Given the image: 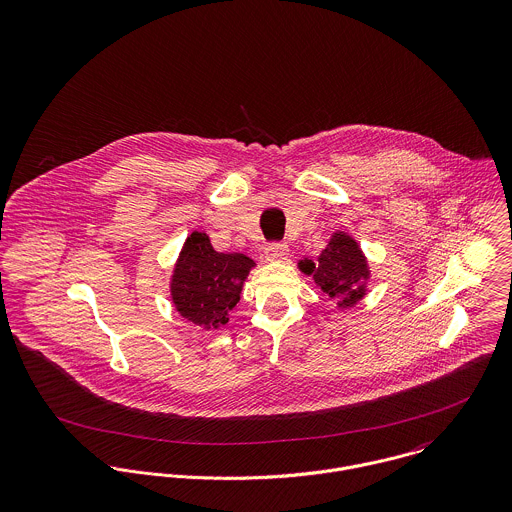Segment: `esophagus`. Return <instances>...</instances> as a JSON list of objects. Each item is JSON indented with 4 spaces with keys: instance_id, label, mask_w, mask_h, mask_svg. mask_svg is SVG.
I'll list each match as a JSON object with an SVG mask.
<instances>
[{
    "instance_id": "1",
    "label": "esophagus",
    "mask_w": 512,
    "mask_h": 512,
    "mask_svg": "<svg viewBox=\"0 0 512 512\" xmlns=\"http://www.w3.org/2000/svg\"><path fill=\"white\" fill-rule=\"evenodd\" d=\"M290 254V248L286 242H270L266 248H264V256L266 260L274 262V260H284L286 256Z\"/></svg>"
}]
</instances>
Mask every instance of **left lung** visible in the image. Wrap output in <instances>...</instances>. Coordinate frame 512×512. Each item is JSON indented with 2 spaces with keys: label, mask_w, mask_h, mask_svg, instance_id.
Masks as SVG:
<instances>
[{
  "label": "left lung",
  "mask_w": 512,
  "mask_h": 512,
  "mask_svg": "<svg viewBox=\"0 0 512 512\" xmlns=\"http://www.w3.org/2000/svg\"><path fill=\"white\" fill-rule=\"evenodd\" d=\"M301 270L313 274L315 284L341 307H351L365 293L363 280L368 278L365 256L357 242L345 234L331 238L319 256L317 268L305 260L301 262Z\"/></svg>",
  "instance_id": "8db88e82"
}]
</instances>
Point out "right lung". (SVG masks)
<instances>
[{"instance_id": "obj_1", "label": "right lung", "mask_w": 512, "mask_h": 512, "mask_svg": "<svg viewBox=\"0 0 512 512\" xmlns=\"http://www.w3.org/2000/svg\"><path fill=\"white\" fill-rule=\"evenodd\" d=\"M252 266L248 256L220 254L205 232H193L183 246L171 284L177 311L207 329L224 325Z\"/></svg>"}]
</instances>
